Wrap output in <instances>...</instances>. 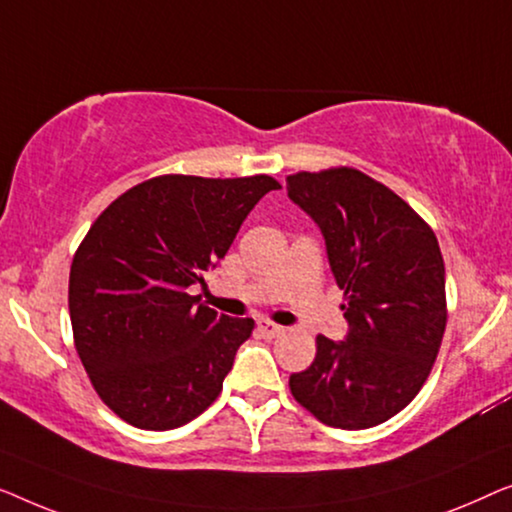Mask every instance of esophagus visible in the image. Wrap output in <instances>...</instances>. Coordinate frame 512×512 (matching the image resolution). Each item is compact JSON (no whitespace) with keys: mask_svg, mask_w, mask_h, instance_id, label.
Returning <instances> with one entry per match:
<instances>
[{"mask_svg":"<svg viewBox=\"0 0 512 512\" xmlns=\"http://www.w3.org/2000/svg\"><path fill=\"white\" fill-rule=\"evenodd\" d=\"M257 329H259V334L266 336V338H276V336H280L285 331L283 327L273 325V322H269V320H259L257 322Z\"/></svg>","mask_w":512,"mask_h":512,"instance_id":"esophagus-1","label":"esophagus"}]
</instances>
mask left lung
<instances>
[{
  "label": "left lung",
  "mask_w": 512,
  "mask_h": 512,
  "mask_svg": "<svg viewBox=\"0 0 512 512\" xmlns=\"http://www.w3.org/2000/svg\"><path fill=\"white\" fill-rule=\"evenodd\" d=\"M287 194L318 222L336 285L345 341L315 338L292 397L322 424L369 429L422 390L448 322L445 264L436 234L390 187L352 167L299 171Z\"/></svg>",
  "instance_id": "1"
}]
</instances>
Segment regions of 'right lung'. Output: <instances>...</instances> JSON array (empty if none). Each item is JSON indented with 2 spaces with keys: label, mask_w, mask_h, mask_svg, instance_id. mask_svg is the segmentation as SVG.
<instances>
[{
  "label": "right lung",
  "mask_w": 512,
  "mask_h": 512,
  "mask_svg": "<svg viewBox=\"0 0 512 512\" xmlns=\"http://www.w3.org/2000/svg\"><path fill=\"white\" fill-rule=\"evenodd\" d=\"M276 178L167 174L104 208L69 273L78 357L95 392L139 429L183 427L220 397L253 318L197 304L190 285L227 255Z\"/></svg>",
  "instance_id": "right-lung-1"
}]
</instances>
